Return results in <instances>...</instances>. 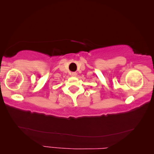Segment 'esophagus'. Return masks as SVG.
Wrapping results in <instances>:
<instances>
[{
    "label": "esophagus",
    "instance_id": "34e87169",
    "mask_svg": "<svg viewBox=\"0 0 154 154\" xmlns=\"http://www.w3.org/2000/svg\"><path fill=\"white\" fill-rule=\"evenodd\" d=\"M77 75V73L76 72H72V76H73V77H76Z\"/></svg>",
    "mask_w": 154,
    "mask_h": 154
}]
</instances>
